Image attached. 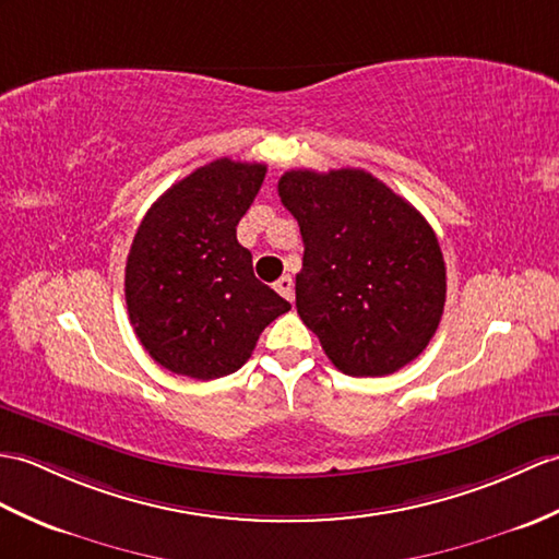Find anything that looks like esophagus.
Segmentation results:
<instances>
[{
    "instance_id": "1",
    "label": "esophagus",
    "mask_w": 559,
    "mask_h": 559,
    "mask_svg": "<svg viewBox=\"0 0 559 559\" xmlns=\"http://www.w3.org/2000/svg\"><path fill=\"white\" fill-rule=\"evenodd\" d=\"M276 290L285 297V300L293 302V297H295V283H293L290 276H281V278L276 281Z\"/></svg>"
}]
</instances>
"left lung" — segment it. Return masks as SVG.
Segmentation results:
<instances>
[{"label":"left lung","mask_w":559,"mask_h":559,"mask_svg":"<svg viewBox=\"0 0 559 559\" xmlns=\"http://www.w3.org/2000/svg\"><path fill=\"white\" fill-rule=\"evenodd\" d=\"M300 224L297 314L347 376H388L417 359L443 317L445 262L433 228L361 168L283 174Z\"/></svg>","instance_id":"1"}]
</instances>
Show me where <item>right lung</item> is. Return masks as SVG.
Wrapping results in <instances>:
<instances>
[{
  "label": "right lung",
  "instance_id": "obj_1",
  "mask_svg": "<svg viewBox=\"0 0 559 559\" xmlns=\"http://www.w3.org/2000/svg\"><path fill=\"white\" fill-rule=\"evenodd\" d=\"M266 166L216 159L150 206L126 262L133 331L164 369L198 381L238 371L271 321L290 309L254 276L236 226Z\"/></svg>",
  "mask_w": 559,
  "mask_h": 559
}]
</instances>
